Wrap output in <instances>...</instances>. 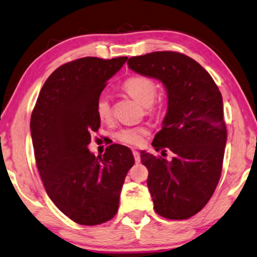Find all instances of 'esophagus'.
<instances>
[{"label":"esophagus","instance_id":"1","mask_svg":"<svg viewBox=\"0 0 257 257\" xmlns=\"http://www.w3.org/2000/svg\"><path fill=\"white\" fill-rule=\"evenodd\" d=\"M133 155H134V159H135V161L136 162H140V153L138 152V150H133Z\"/></svg>","mask_w":257,"mask_h":257}]
</instances>
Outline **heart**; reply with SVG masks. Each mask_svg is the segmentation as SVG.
<instances>
[{"instance_id": "1", "label": "heart", "mask_w": 257, "mask_h": 257, "mask_svg": "<svg viewBox=\"0 0 257 257\" xmlns=\"http://www.w3.org/2000/svg\"><path fill=\"white\" fill-rule=\"evenodd\" d=\"M123 89L129 96L145 105L147 111L154 114L159 110V104L155 103L157 95V85L153 78L145 75H135L126 78L123 83ZM95 111L101 121H107L111 117V104L107 94L102 93L95 102ZM148 131L145 126H128L115 133V139L128 146H139L143 142Z\"/></svg>"}]
</instances>
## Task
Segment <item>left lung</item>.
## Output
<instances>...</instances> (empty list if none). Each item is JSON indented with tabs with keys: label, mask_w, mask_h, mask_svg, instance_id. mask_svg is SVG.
I'll return each mask as SVG.
<instances>
[{
	"label": "left lung",
	"mask_w": 257,
	"mask_h": 257,
	"mask_svg": "<svg viewBox=\"0 0 257 257\" xmlns=\"http://www.w3.org/2000/svg\"><path fill=\"white\" fill-rule=\"evenodd\" d=\"M136 73L155 77L168 94V111L154 138L156 152H141L148 169L154 209L170 220H187L208 203L220 181L227 126L222 95L213 77L196 61L177 51H154L128 60Z\"/></svg>",
	"instance_id": "1"
}]
</instances>
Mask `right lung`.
<instances>
[{"mask_svg": "<svg viewBox=\"0 0 257 257\" xmlns=\"http://www.w3.org/2000/svg\"><path fill=\"white\" fill-rule=\"evenodd\" d=\"M128 57H82L57 68L41 89L30 118L36 166L44 189L62 213L83 225L111 220L128 170L132 150L107 147L103 155L88 149L101 119L95 102L107 81Z\"/></svg>", "mask_w": 257, "mask_h": 257, "instance_id": "obj_1", "label": "right lung"}]
</instances>
